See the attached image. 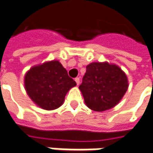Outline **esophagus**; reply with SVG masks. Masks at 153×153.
Returning a JSON list of instances; mask_svg holds the SVG:
<instances>
[{
    "mask_svg": "<svg viewBox=\"0 0 153 153\" xmlns=\"http://www.w3.org/2000/svg\"><path fill=\"white\" fill-rule=\"evenodd\" d=\"M75 82H76L77 85H79V84H80V78H79V77H76V78H75Z\"/></svg>",
    "mask_w": 153,
    "mask_h": 153,
    "instance_id": "1",
    "label": "esophagus"
}]
</instances>
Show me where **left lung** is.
<instances>
[{
	"label": "left lung",
	"mask_w": 153,
	"mask_h": 153,
	"mask_svg": "<svg viewBox=\"0 0 153 153\" xmlns=\"http://www.w3.org/2000/svg\"><path fill=\"white\" fill-rule=\"evenodd\" d=\"M128 87L125 73L116 65L92 62L79 86L86 105L95 111H105L120 102Z\"/></svg>",
	"instance_id": "8db88e82"
}]
</instances>
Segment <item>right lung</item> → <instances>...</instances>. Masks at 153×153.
<instances>
[{"mask_svg":"<svg viewBox=\"0 0 153 153\" xmlns=\"http://www.w3.org/2000/svg\"><path fill=\"white\" fill-rule=\"evenodd\" d=\"M76 83L58 61L35 66L25 77V86L30 99L42 109L60 107L68 91Z\"/></svg>","mask_w":153,"mask_h":153,"instance_id":"add662e5","label":"right lung"}]
</instances>
